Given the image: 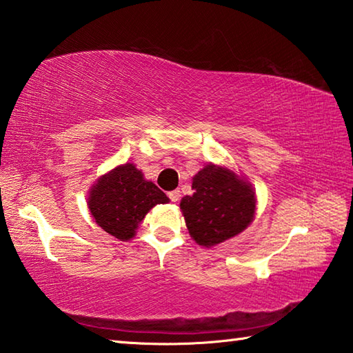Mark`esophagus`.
<instances>
[{
	"instance_id": "esophagus-1",
	"label": "esophagus",
	"mask_w": 353,
	"mask_h": 353,
	"mask_svg": "<svg viewBox=\"0 0 353 353\" xmlns=\"http://www.w3.org/2000/svg\"><path fill=\"white\" fill-rule=\"evenodd\" d=\"M168 196L170 198V201H174V203H176V201H178V199H179V196H181V195H179V190H172V192H169V194H168Z\"/></svg>"
}]
</instances>
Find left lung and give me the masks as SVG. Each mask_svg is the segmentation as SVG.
Returning <instances> with one entry per match:
<instances>
[{
	"label": "left lung",
	"instance_id": "left-lung-1",
	"mask_svg": "<svg viewBox=\"0 0 353 353\" xmlns=\"http://www.w3.org/2000/svg\"><path fill=\"white\" fill-rule=\"evenodd\" d=\"M194 194L185 195L179 208L190 236L212 248L248 228L255 216V192L235 172L205 165L192 181Z\"/></svg>",
	"mask_w": 353,
	"mask_h": 353
}]
</instances>
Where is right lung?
<instances>
[{
  "label": "right lung",
  "mask_w": 353,
  "mask_h": 353,
  "mask_svg": "<svg viewBox=\"0 0 353 353\" xmlns=\"http://www.w3.org/2000/svg\"><path fill=\"white\" fill-rule=\"evenodd\" d=\"M169 203L163 190L145 181L134 164L118 165L98 178L89 195V210L97 224L121 241L135 235L138 224L157 204Z\"/></svg>",
  "instance_id": "add662e5"
}]
</instances>
